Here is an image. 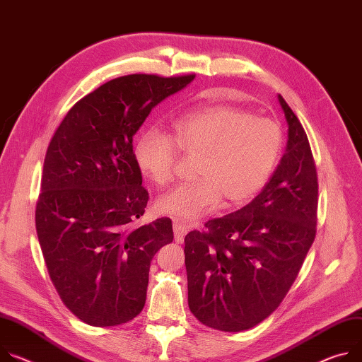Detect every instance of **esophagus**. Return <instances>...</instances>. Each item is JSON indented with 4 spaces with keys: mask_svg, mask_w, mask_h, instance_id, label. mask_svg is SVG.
<instances>
[{
    "mask_svg": "<svg viewBox=\"0 0 362 362\" xmlns=\"http://www.w3.org/2000/svg\"><path fill=\"white\" fill-rule=\"evenodd\" d=\"M173 231H175V240L177 244L183 243V238L186 235V233L189 231L187 225L182 221V219H175L173 221Z\"/></svg>",
    "mask_w": 362,
    "mask_h": 362,
    "instance_id": "34e87169",
    "label": "esophagus"
}]
</instances>
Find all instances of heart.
<instances>
[{
  "mask_svg": "<svg viewBox=\"0 0 362 362\" xmlns=\"http://www.w3.org/2000/svg\"><path fill=\"white\" fill-rule=\"evenodd\" d=\"M283 134L266 117H251L233 105H205L179 117L172 136L148 128L139 137L134 158L140 172L156 186L175 177L177 148L198 156L196 180L160 196V212L192 221L225 205L248 202L262 189L279 161Z\"/></svg>",
  "mask_w": 362,
  "mask_h": 362,
  "instance_id": "heart-1",
  "label": "heart"
}]
</instances>
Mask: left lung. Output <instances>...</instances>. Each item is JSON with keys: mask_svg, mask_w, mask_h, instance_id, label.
<instances>
[{"mask_svg": "<svg viewBox=\"0 0 362 362\" xmlns=\"http://www.w3.org/2000/svg\"><path fill=\"white\" fill-rule=\"evenodd\" d=\"M277 100L287 144L269 183L244 208L185 237L189 309L223 332L247 331L279 308L316 235L317 175L309 140L283 96Z\"/></svg>", "mask_w": 362, "mask_h": 362, "instance_id": "1", "label": "left lung"}]
</instances>
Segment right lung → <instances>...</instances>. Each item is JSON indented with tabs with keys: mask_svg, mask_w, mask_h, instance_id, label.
<instances>
[{
	"mask_svg": "<svg viewBox=\"0 0 362 362\" xmlns=\"http://www.w3.org/2000/svg\"><path fill=\"white\" fill-rule=\"evenodd\" d=\"M193 75H127L83 96L47 147L36 229L66 308L90 326H117L144 308L150 262L173 241L170 218L139 226L148 192L133 137L151 110Z\"/></svg>",
	"mask_w": 362,
	"mask_h": 362,
	"instance_id": "obj_1",
	"label": "right lung"
}]
</instances>
